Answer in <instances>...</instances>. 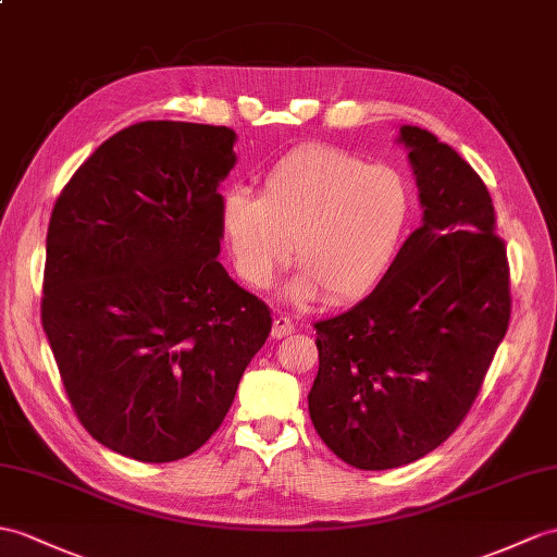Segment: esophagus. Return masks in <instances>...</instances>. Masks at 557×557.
<instances>
[{"mask_svg":"<svg viewBox=\"0 0 557 557\" xmlns=\"http://www.w3.org/2000/svg\"><path fill=\"white\" fill-rule=\"evenodd\" d=\"M294 332V322L289 318L284 315H277L273 320V330H270V334H273V339H282V337H289V334Z\"/></svg>","mask_w":557,"mask_h":557,"instance_id":"34e87169","label":"esophagus"}]
</instances>
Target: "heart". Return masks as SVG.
Returning <instances> with one entry per match:
<instances>
[{
    "label": "heart",
    "mask_w": 557,
    "mask_h": 557,
    "mask_svg": "<svg viewBox=\"0 0 557 557\" xmlns=\"http://www.w3.org/2000/svg\"><path fill=\"white\" fill-rule=\"evenodd\" d=\"M410 211V187L396 168L308 145L270 168L261 197L227 191L218 225L249 287L265 289L294 249L301 270L284 287L292 304H308L322 292L332 301H351L389 270Z\"/></svg>",
    "instance_id": "heart-1"
}]
</instances>
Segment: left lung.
<instances>
[{"instance_id":"1","label":"left lung","mask_w":557,"mask_h":557,"mask_svg":"<svg viewBox=\"0 0 557 557\" xmlns=\"http://www.w3.org/2000/svg\"><path fill=\"white\" fill-rule=\"evenodd\" d=\"M422 225L368 299L315 322V432L358 470H389L456 432L506 337L510 273L494 201L460 153L398 127Z\"/></svg>"}]
</instances>
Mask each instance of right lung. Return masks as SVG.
Masks as SVG:
<instances>
[{"label": "right lung", "mask_w": 557, "mask_h": 557, "mask_svg": "<svg viewBox=\"0 0 557 557\" xmlns=\"http://www.w3.org/2000/svg\"><path fill=\"white\" fill-rule=\"evenodd\" d=\"M235 141L225 125H131L51 211L42 327L83 426L125 458L171 462L209 442L273 327L218 261Z\"/></svg>", "instance_id": "add662e5"}]
</instances>
